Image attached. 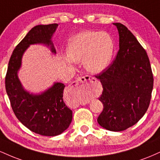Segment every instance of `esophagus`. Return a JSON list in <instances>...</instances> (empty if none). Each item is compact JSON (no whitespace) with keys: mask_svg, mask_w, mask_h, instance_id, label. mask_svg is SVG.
<instances>
[{"mask_svg":"<svg viewBox=\"0 0 160 160\" xmlns=\"http://www.w3.org/2000/svg\"><path fill=\"white\" fill-rule=\"evenodd\" d=\"M89 81L90 84L89 86H92L95 83H96L97 80L96 79L94 78H92L90 76H85V77H80V78H77V80L74 82H73V83L71 84V86H70L69 91L71 92H74L76 91V87L79 83H81V82H84L85 81Z\"/></svg>","mask_w":160,"mask_h":160,"instance_id":"1","label":"esophagus"}]
</instances>
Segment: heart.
Instances as JSON below:
<instances>
[{
	"mask_svg": "<svg viewBox=\"0 0 160 160\" xmlns=\"http://www.w3.org/2000/svg\"><path fill=\"white\" fill-rule=\"evenodd\" d=\"M113 52V43L108 34L87 31L79 33L70 39L67 56L73 62L84 60L86 71L99 74L109 65Z\"/></svg>",
	"mask_w": 160,
	"mask_h": 160,
	"instance_id": "b5f03b06",
	"label": "heart"
}]
</instances>
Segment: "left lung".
Masks as SVG:
<instances>
[{
	"mask_svg": "<svg viewBox=\"0 0 160 160\" xmlns=\"http://www.w3.org/2000/svg\"><path fill=\"white\" fill-rule=\"evenodd\" d=\"M113 25L120 49L113 63L95 76L103 87L98 99L104 108L97 121L107 130L121 132L137 123L148 111L153 77L148 54L132 33L122 24Z\"/></svg>",
	"mask_w": 160,
	"mask_h": 160,
	"instance_id": "1",
	"label": "left lung"
}]
</instances>
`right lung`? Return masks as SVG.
I'll return each instance as SVG.
<instances>
[{"mask_svg":"<svg viewBox=\"0 0 160 160\" xmlns=\"http://www.w3.org/2000/svg\"><path fill=\"white\" fill-rule=\"evenodd\" d=\"M57 27L58 24H49L32 28L12 52L5 78L6 91L16 117L31 131L44 136L60 135L72 121V111L63 101L65 86L54 82L40 94H33L24 89L18 71L24 52L30 45L44 44L56 54L52 37Z\"/></svg>","mask_w":160,"mask_h":160,"instance_id":"1","label":"right lung"}]
</instances>
